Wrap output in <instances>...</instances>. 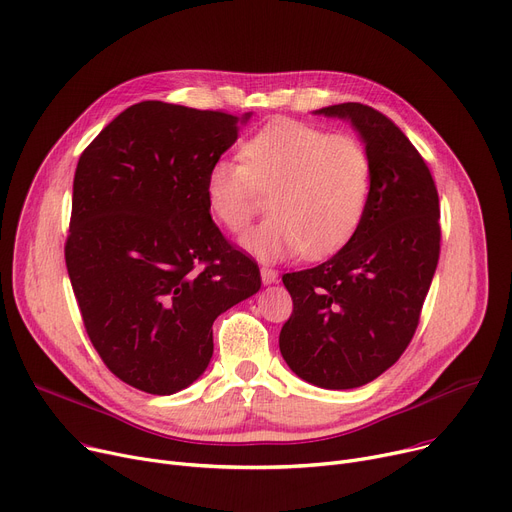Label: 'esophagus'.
Returning a JSON list of instances; mask_svg holds the SVG:
<instances>
[{
	"mask_svg": "<svg viewBox=\"0 0 512 512\" xmlns=\"http://www.w3.org/2000/svg\"><path fill=\"white\" fill-rule=\"evenodd\" d=\"M278 280V271L271 267H261V282L263 284H274Z\"/></svg>",
	"mask_w": 512,
	"mask_h": 512,
	"instance_id": "1",
	"label": "esophagus"
}]
</instances>
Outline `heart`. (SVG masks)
I'll use <instances>...</instances> for the list:
<instances>
[{"instance_id": "heart-1", "label": "heart", "mask_w": 512, "mask_h": 512, "mask_svg": "<svg viewBox=\"0 0 512 512\" xmlns=\"http://www.w3.org/2000/svg\"><path fill=\"white\" fill-rule=\"evenodd\" d=\"M241 159L218 158L206 173L210 214L228 230H245L271 193V216L243 238L263 261L304 253L323 259L358 232L370 197L368 150L352 135L294 119H276L241 146Z\"/></svg>"}]
</instances>
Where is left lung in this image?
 Masks as SVG:
<instances>
[{
  "label": "left lung",
  "instance_id": "obj_1",
  "mask_svg": "<svg viewBox=\"0 0 512 512\" xmlns=\"http://www.w3.org/2000/svg\"><path fill=\"white\" fill-rule=\"evenodd\" d=\"M315 113L360 133L372 185L352 241L317 267L284 274L294 311L280 352L302 381L354 389L393 366L416 333L440 253L438 191L420 152L383 113L360 102Z\"/></svg>",
  "mask_w": 512,
  "mask_h": 512
}]
</instances>
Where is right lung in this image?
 Returning a JSON list of instances; mask_svg holds the SVG:
<instances>
[{
	"instance_id": "1",
	"label": "right lung",
	"mask_w": 512,
	"mask_h": 512,
	"mask_svg": "<svg viewBox=\"0 0 512 512\" xmlns=\"http://www.w3.org/2000/svg\"><path fill=\"white\" fill-rule=\"evenodd\" d=\"M249 117L144 100L78 160L67 274L94 350L135 389L173 395L197 381L216 317L261 288L206 201L210 164Z\"/></svg>"
}]
</instances>
